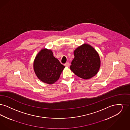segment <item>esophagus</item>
Wrapping results in <instances>:
<instances>
[{
	"mask_svg": "<svg viewBox=\"0 0 130 130\" xmlns=\"http://www.w3.org/2000/svg\"><path fill=\"white\" fill-rule=\"evenodd\" d=\"M64 65V66L66 67H69V66H70V63H69V62H66Z\"/></svg>",
	"mask_w": 130,
	"mask_h": 130,
	"instance_id": "34e87169",
	"label": "esophagus"
}]
</instances>
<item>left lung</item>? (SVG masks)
Listing matches in <instances>:
<instances>
[{
  "instance_id": "8db88e82",
  "label": "left lung",
  "mask_w": 130,
  "mask_h": 130,
  "mask_svg": "<svg viewBox=\"0 0 130 130\" xmlns=\"http://www.w3.org/2000/svg\"><path fill=\"white\" fill-rule=\"evenodd\" d=\"M74 55L70 68L75 75L88 79L98 73L101 66L100 58L92 46L84 44L74 51Z\"/></svg>"
}]
</instances>
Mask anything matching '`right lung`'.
Instances as JSON below:
<instances>
[{
    "label": "right lung",
    "instance_id": "1",
    "mask_svg": "<svg viewBox=\"0 0 130 130\" xmlns=\"http://www.w3.org/2000/svg\"><path fill=\"white\" fill-rule=\"evenodd\" d=\"M65 68L53 56L51 50L42 49L34 59V69L38 78L47 84H53L59 79Z\"/></svg>",
    "mask_w": 130,
    "mask_h": 130
}]
</instances>
